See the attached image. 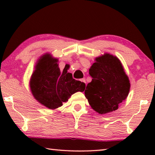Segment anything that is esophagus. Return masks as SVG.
I'll return each mask as SVG.
<instances>
[{"label":"esophagus","mask_w":155,"mask_h":155,"mask_svg":"<svg viewBox=\"0 0 155 155\" xmlns=\"http://www.w3.org/2000/svg\"><path fill=\"white\" fill-rule=\"evenodd\" d=\"M80 81H81V82H83L84 83L86 84V81H85V78H81V79H80Z\"/></svg>","instance_id":"34e87169"}]
</instances>
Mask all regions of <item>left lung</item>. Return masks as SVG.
<instances>
[{
	"instance_id": "1",
	"label": "left lung",
	"mask_w": 155,
	"mask_h": 155,
	"mask_svg": "<svg viewBox=\"0 0 155 155\" xmlns=\"http://www.w3.org/2000/svg\"><path fill=\"white\" fill-rule=\"evenodd\" d=\"M89 70L92 80L85 96L94 111L105 114L118 109L127 98L130 84L120 59L109 53L96 57Z\"/></svg>"
}]
</instances>
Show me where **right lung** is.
Here are the masks:
<instances>
[{
  "mask_svg": "<svg viewBox=\"0 0 155 155\" xmlns=\"http://www.w3.org/2000/svg\"><path fill=\"white\" fill-rule=\"evenodd\" d=\"M58 59L46 53L41 56L31 75L30 88L37 101L50 109H55L67 102L72 94L83 91L85 84L72 78L65 65L61 72Z\"/></svg>",
  "mask_w": 155,
  "mask_h": 155,
  "instance_id": "1",
  "label": "right lung"
}]
</instances>
